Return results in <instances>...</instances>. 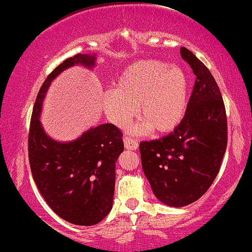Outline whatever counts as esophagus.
Returning <instances> with one entry per match:
<instances>
[{
  "instance_id": "34e87169",
  "label": "esophagus",
  "mask_w": 252,
  "mask_h": 252,
  "mask_svg": "<svg viewBox=\"0 0 252 252\" xmlns=\"http://www.w3.org/2000/svg\"><path fill=\"white\" fill-rule=\"evenodd\" d=\"M125 148L127 150H137L138 149V143L137 141L133 140V138H129V137H125Z\"/></svg>"
}]
</instances>
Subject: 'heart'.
Instances as JSON below:
<instances>
[{"label":"heart","mask_w":252,"mask_h":252,"mask_svg":"<svg viewBox=\"0 0 252 252\" xmlns=\"http://www.w3.org/2000/svg\"><path fill=\"white\" fill-rule=\"evenodd\" d=\"M188 77L178 65L158 60L140 61L123 72L115 90L102 94V109L109 122L125 128L140 111L144 122L135 134L174 132L187 114Z\"/></svg>","instance_id":"heart-1"}]
</instances>
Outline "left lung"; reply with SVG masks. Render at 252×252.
I'll return each mask as SVG.
<instances>
[{"label":"left lung","mask_w":252,"mask_h":252,"mask_svg":"<svg viewBox=\"0 0 252 252\" xmlns=\"http://www.w3.org/2000/svg\"><path fill=\"white\" fill-rule=\"evenodd\" d=\"M195 75L183 122L159 140L141 142L142 168L156 198L184 207L205 194L216 178L227 145V122L220 87L191 51L181 47Z\"/></svg>","instance_id":"1"}]
</instances>
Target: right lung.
Masks as SVG:
<instances>
[{"label":"right lung","instance_id":"1","mask_svg":"<svg viewBox=\"0 0 252 252\" xmlns=\"http://www.w3.org/2000/svg\"><path fill=\"white\" fill-rule=\"evenodd\" d=\"M95 60V53L76 54L47 76L36 97L28 136L29 163L42 196L58 216L79 226L100 223L110 213L123 134L112 124H102L76 140L60 142L45 133L39 117L53 79L74 65L92 69Z\"/></svg>","mask_w":252,"mask_h":252}]
</instances>
